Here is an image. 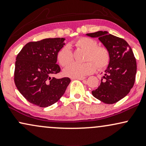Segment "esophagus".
<instances>
[{"label":"esophagus","mask_w":146,"mask_h":146,"mask_svg":"<svg viewBox=\"0 0 146 146\" xmlns=\"http://www.w3.org/2000/svg\"><path fill=\"white\" fill-rule=\"evenodd\" d=\"M75 79H78L79 80H84L86 79V78L85 77H80V78H75Z\"/></svg>","instance_id":"34e87169"}]
</instances>
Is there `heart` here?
I'll return each instance as SVG.
<instances>
[{
	"instance_id": "obj_1",
	"label": "heart",
	"mask_w": 146,
	"mask_h": 146,
	"mask_svg": "<svg viewBox=\"0 0 146 146\" xmlns=\"http://www.w3.org/2000/svg\"><path fill=\"white\" fill-rule=\"evenodd\" d=\"M73 44L78 48L86 51L82 64L73 63L66 68L64 74L71 78H80L92 73L95 70L103 69L110 62V53L104 46H98V42L86 37L76 40ZM73 52L68 45H64L57 53V60L62 66L65 67L73 61Z\"/></svg>"
}]
</instances>
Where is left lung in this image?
Listing matches in <instances>:
<instances>
[{
	"label": "left lung",
	"instance_id": "8db88e82",
	"mask_svg": "<svg viewBox=\"0 0 146 146\" xmlns=\"http://www.w3.org/2000/svg\"><path fill=\"white\" fill-rule=\"evenodd\" d=\"M86 36L98 38L110 53V62L101 84L92 91L95 98L105 104H115L128 94L133 87L137 62L126 41L107 31H99Z\"/></svg>",
	"mask_w": 146,
	"mask_h": 146
}]
</instances>
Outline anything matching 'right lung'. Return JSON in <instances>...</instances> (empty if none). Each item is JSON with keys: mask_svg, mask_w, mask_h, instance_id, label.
<instances>
[{"mask_svg": "<svg viewBox=\"0 0 146 146\" xmlns=\"http://www.w3.org/2000/svg\"><path fill=\"white\" fill-rule=\"evenodd\" d=\"M64 40L56 38L30 42L17 55L14 82L30 103L45 108L58 102L65 93L70 78L52 77L60 71L57 53L65 44Z\"/></svg>", "mask_w": 146, "mask_h": 146, "instance_id": "1", "label": "right lung"}]
</instances>
